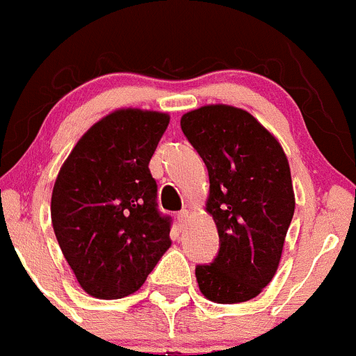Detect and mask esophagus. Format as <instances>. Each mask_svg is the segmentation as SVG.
<instances>
[{"instance_id":"obj_1","label":"esophagus","mask_w":356,"mask_h":356,"mask_svg":"<svg viewBox=\"0 0 356 356\" xmlns=\"http://www.w3.org/2000/svg\"><path fill=\"white\" fill-rule=\"evenodd\" d=\"M188 216H190V213H188V211L186 209H182V211H179L177 213V225L181 227H184V223H186V220H188Z\"/></svg>"}]
</instances>
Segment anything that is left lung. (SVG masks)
Returning <instances> with one entry per match:
<instances>
[{
    "mask_svg": "<svg viewBox=\"0 0 356 356\" xmlns=\"http://www.w3.org/2000/svg\"><path fill=\"white\" fill-rule=\"evenodd\" d=\"M181 129L209 172L207 211L220 236L209 264L195 268L202 294L241 303L271 282L294 214L280 143L248 111L213 104L182 115Z\"/></svg>",
    "mask_w": 356,
    "mask_h": 356,
    "instance_id": "left-lung-1",
    "label": "left lung"
}]
</instances>
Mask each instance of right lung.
<instances>
[{
	"label": "right lung",
	"mask_w": 356,
	"mask_h": 356,
	"mask_svg": "<svg viewBox=\"0 0 356 356\" xmlns=\"http://www.w3.org/2000/svg\"><path fill=\"white\" fill-rule=\"evenodd\" d=\"M170 118L118 110L83 134L51 197V222L79 286L101 300L133 294L170 248L149 161Z\"/></svg>",
	"instance_id": "add662e5"
}]
</instances>
